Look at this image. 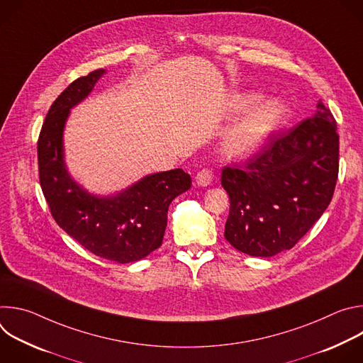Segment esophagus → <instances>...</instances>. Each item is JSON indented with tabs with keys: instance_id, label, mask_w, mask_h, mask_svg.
<instances>
[{
	"instance_id": "esophagus-1",
	"label": "esophagus",
	"mask_w": 363,
	"mask_h": 363,
	"mask_svg": "<svg viewBox=\"0 0 363 363\" xmlns=\"http://www.w3.org/2000/svg\"><path fill=\"white\" fill-rule=\"evenodd\" d=\"M213 178H214V174L211 169L208 168H203L201 169L196 177H195V182L198 186H208L211 182H213Z\"/></svg>"
}]
</instances>
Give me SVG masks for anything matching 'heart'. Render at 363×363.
<instances>
[{
	"label": "heart",
	"instance_id": "1",
	"mask_svg": "<svg viewBox=\"0 0 363 363\" xmlns=\"http://www.w3.org/2000/svg\"><path fill=\"white\" fill-rule=\"evenodd\" d=\"M254 100V94H244L238 97L234 105V111H244ZM284 115L286 106L280 99L272 97L260 101L227 130L224 135L225 152L233 155V157H240V155L252 152L277 128Z\"/></svg>",
	"mask_w": 363,
	"mask_h": 363
}]
</instances>
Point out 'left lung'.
Listing matches in <instances>:
<instances>
[{
  "label": "left lung",
  "mask_w": 363,
  "mask_h": 363,
  "mask_svg": "<svg viewBox=\"0 0 363 363\" xmlns=\"http://www.w3.org/2000/svg\"><path fill=\"white\" fill-rule=\"evenodd\" d=\"M332 112H316L273 135L242 168H224L230 196L224 237L238 251L273 257L290 250L322 217L339 172V135Z\"/></svg>",
  "instance_id": "1"
}]
</instances>
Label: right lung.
Masks as SVG:
<instances>
[{"mask_svg": "<svg viewBox=\"0 0 363 363\" xmlns=\"http://www.w3.org/2000/svg\"><path fill=\"white\" fill-rule=\"evenodd\" d=\"M105 73L99 69L74 80L51 105L37 143L38 172L59 227L94 255L126 264L161 247L169 203L191 188V177L179 168L150 174L108 196L90 194L70 177L63 145L70 109Z\"/></svg>", "mask_w": 363, "mask_h": 363, "instance_id": "1", "label": "right lung"}]
</instances>
